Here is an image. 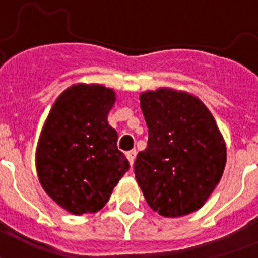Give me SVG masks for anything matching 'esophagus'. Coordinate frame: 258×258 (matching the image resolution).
<instances>
[{
    "instance_id": "34e87169",
    "label": "esophagus",
    "mask_w": 258,
    "mask_h": 258,
    "mask_svg": "<svg viewBox=\"0 0 258 258\" xmlns=\"http://www.w3.org/2000/svg\"><path fill=\"white\" fill-rule=\"evenodd\" d=\"M125 155H127V159H128L130 165H131V167H133L134 161H135V157H137V151H135V150H131V151H128V153L125 154Z\"/></svg>"
}]
</instances>
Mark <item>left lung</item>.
<instances>
[{
  "mask_svg": "<svg viewBox=\"0 0 258 258\" xmlns=\"http://www.w3.org/2000/svg\"><path fill=\"white\" fill-rule=\"evenodd\" d=\"M149 127L135 179L154 212L175 218L201 209L220 183L226 143L209 108L186 91L161 87L141 93Z\"/></svg>",
  "mask_w": 258,
  "mask_h": 258,
  "instance_id": "obj_1",
  "label": "left lung"
}]
</instances>
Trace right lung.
<instances>
[{"mask_svg": "<svg viewBox=\"0 0 258 258\" xmlns=\"http://www.w3.org/2000/svg\"><path fill=\"white\" fill-rule=\"evenodd\" d=\"M116 101L112 88L79 83L68 87L52 105L36 149V169L42 188L75 216L96 213L128 171L117 150V133L107 116Z\"/></svg>", "mask_w": 258, "mask_h": 258, "instance_id": "1", "label": "right lung"}]
</instances>
